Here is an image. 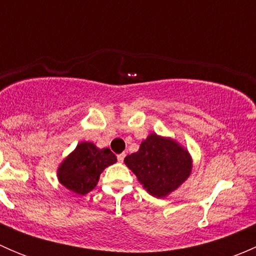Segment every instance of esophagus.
I'll return each instance as SVG.
<instances>
[{"mask_svg": "<svg viewBox=\"0 0 256 256\" xmlns=\"http://www.w3.org/2000/svg\"><path fill=\"white\" fill-rule=\"evenodd\" d=\"M125 156H126L125 154H118V162H124V158H125Z\"/></svg>", "mask_w": 256, "mask_h": 256, "instance_id": "34e87169", "label": "esophagus"}]
</instances>
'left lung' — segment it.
I'll return each instance as SVG.
<instances>
[{
    "label": "left lung",
    "instance_id": "1",
    "mask_svg": "<svg viewBox=\"0 0 256 256\" xmlns=\"http://www.w3.org/2000/svg\"><path fill=\"white\" fill-rule=\"evenodd\" d=\"M151 196L164 198L187 180L192 172V156L171 138L150 134L135 154L124 160Z\"/></svg>",
    "mask_w": 256,
    "mask_h": 256
}]
</instances>
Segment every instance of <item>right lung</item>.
I'll return each mask as SVG.
<instances>
[{"label":"right lung","mask_w":256,"mask_h":256,"mask_svg":"<svg viewBox=\"0 0 256 256\" xmlns=\"http://www.w3.org/2000/svg\"><path fill=\"white\" fill-rule=\"evenodd\" d=\"M116 161L109 148H98L92 142L82 141L59 164L56 177L66 190L84 196L96 187L102 172Z\"/></svg>","instance_id":"add662e5"}]
</instances>
